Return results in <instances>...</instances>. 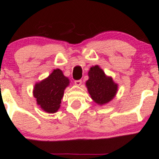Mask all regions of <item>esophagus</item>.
Instances as JSON below:
<instances>
[{"label": "esophagus", "mask_w": 159, "mask_h": 159, "mask_svg": "<svg viewBox=\"0 0 159 159\" xmlns=\"http://www.w3.org/2000/svg\"><path fill=\"white\" fill-rule=\"evenodd\" d=\"M75 84L77 86H80L82 84V80H76V81L75 82Z\"/></svg>", "instance_id": "1"}]
</instances>
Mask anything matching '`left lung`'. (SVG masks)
I'll return each mask as SVG.
<instances>
[{
    "mask_svg": "<svg viewBox=\"0 0 159 159\" xmlns=\"http://www.w3.org/2000/svg\"><path fill=\"white\" fill-rule=\"evenodd\" d=\"M88 77L85 84L95 103L103 106L114 98L118 91V84L114 82L111 77L106 75L98 65L90 67Z\"/></svg>",
    "mask_w": 159,
    "mask_h": 159,
    "instance_id": "obj_1",
    "label": "left lung"
}]
</instances>
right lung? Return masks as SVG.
<instances>
[{"label":"right lung","mask_w":159,"mask_h":159,"mask_svg":"<svg viewBox=\"0 0 159 159\" xmlns=\"http://www.w3.org/2000/svg\"><path fill=\"white\" fill-rule=\"evenodd\" d=\"M69 82V78L65 77L61 69H56L48 77L35 83L33 96L39 107L48 114L57 112Z\"/></svg>","instance_id":"1"}]
</instances>
